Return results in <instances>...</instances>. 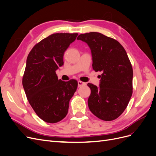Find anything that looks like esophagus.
Instances as JSON below:
<instances>
[{"label":"esophagus","mask_w":156,"mask_h":156,"mask_svg":"<svg viewBox=\"0 0 156 156\" xmlns=\"http://www.w3.org/2000/svg\"><path fill=\"white\" fill-rule=\"evenodd\" d=\"M85 84H86V83H83V82H82V81H78V87H83V86H84V85H85Z\"/></svg>","instance_id":"1"}]
</instances>
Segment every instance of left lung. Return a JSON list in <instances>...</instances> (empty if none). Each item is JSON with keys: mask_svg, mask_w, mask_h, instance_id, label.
Instances as JSON below:
<instances>
[{"mask_svg": "<svg viewBox=\"0 0 156 156\" xmlns=\"http://www.w3.org/2000/svg\"><path fill=\"white\" fill-rule=\"evenodd\" d=\"M77 40L91 49L92 68L101 72L100 87L91 83L89 109L98 119L111 121L126 108L133 93V68L124 48L117 40L101 33L81 34Z\"/></svg>", "mask_w": 156, "mask_h": 156, "instance_id": "1", "label": "left lung"}]
</instances>
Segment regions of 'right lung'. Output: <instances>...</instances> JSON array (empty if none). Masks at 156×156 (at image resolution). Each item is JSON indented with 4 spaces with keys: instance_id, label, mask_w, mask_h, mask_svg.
Returning a JSON list of instances; mask_svg holds the SVG:
<instances>
[{
    "instance_id": "obj_1",
    "label": "right lung",
    "mask_w": 156,
    "mask_h": 156,
    "mask_svg": "<svg viewBox=\"0 0 156 156\" xmlns=\"http://www.w3.org/2000/svg\"><path fill=\"white\" fill-rule=\"evenodd\" d=\"M77 33H56L36 44L27 58L23 87L33 110L41 120L56 123L67 115L69 103L78 83L58 79L56 70L64 64L63 56Z\"/></svg>"
}]
</instances>
